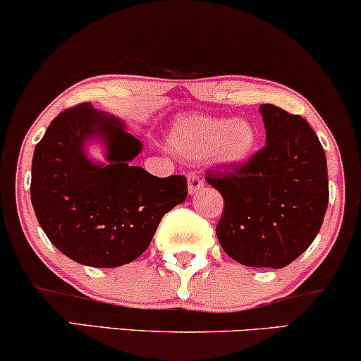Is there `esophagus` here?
I'll use <instances>...</instances> for the list:
<instances>
[{"label":"esophagus","mask_w":361,"mask_h":361,"mask_svg":"<svg viewBox=\"0 0 361 361\" xmlns=\"http://www.w3.org/2000/svg\"><path fill=\"white\" fill-rule=\"evenodd\" d=\"M203 186H204V183H203L202 178L196 176V175L188 176V193L190 195H195V193H198V191H202Z\"/></svg>","instance_id":"34e87169"}]
</instances>
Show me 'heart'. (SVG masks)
Segmentation results:
<instances>
[{"instance_id":"1","label":"heart","mask_w":361,"mask_h":361,"mask_svg":"<svg viewBox=\"0 0 361 361\" xmlns=\"http://www.w3.org/2000/svg\"><path fill=\"white\" fill-rule=\"evenodd\" d=\"M168 148L178 157H203L216 166H238L252 157L258 133L248 120L190 115L180 118L166 136Z\"/></svg>"}]
</instances>
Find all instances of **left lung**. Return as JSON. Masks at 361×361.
<instances>
[{
  "label": "left lung",
  "mask_w": 361,
  "mask_h": 361,
  "mask_svg": "<svg viewBox=\"0 0 361 361\" xmlns=\"http://www.w3.org/2000/svg\"><path fill=\"white\" fill-rule=\"evenodd\" d=\"M267 145L245 165L207 173L225 200L223 252L245 267L285 268L320 231L328 207L323 147L307 120L262 104Z\"/></svg>",
  "instance_id": "8db88e82"
}]
</instances>
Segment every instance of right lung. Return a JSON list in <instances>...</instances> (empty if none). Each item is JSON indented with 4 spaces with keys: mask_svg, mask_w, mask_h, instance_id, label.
<instances>
[{
    "mask_svg": "<svg viewBox=\"0 0 361 361\" xmlns=\"http://www.w3.org/2000/svg\"><path fill=\"white\" fill-rule=\"evenodd\" d=\"M99 142L105 161L87 157ZM143 149L125 121L81 103L58 115L35 148L31 203L48 240L93 268L131 263L148 248L163 214L183 203L186 178H158L133 159Z\"/></svg>",
    "mask_w": 361,
    "mask_h": 361,
    "instance_id": "right-lung-1",
    "label": "right lung"
}]
</instances>
